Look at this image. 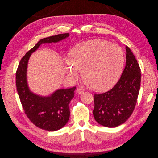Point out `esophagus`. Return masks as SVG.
I'll return each mask as SVG.
<instances>
[{"instance_id":"34e87169","label":"esophagus","mask_w":158,"mask_h":158,"mask_svg":"<svg viewBox=\"0 0 158 158\" xmlns=\"http://www.w3.org/2000/svg\"><path fill=\"white\" fill-rule=\"evenodd\" d=\"M84 92V90L80 87L77 89V93H78V94H82Z\"/></svg>"}]
</instances>
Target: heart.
<instances>
[{"label":"heart","mask_w":158,"mask_h":158,"mask_svg":"<svg viewBox=\"0 0 158 158\" xmlns=\"http://www.w3.org/2000/svg\"><path fill=\"white\" fill-rule=\"evenodd\" d=\"M64 60V69L70 77H77L81 69L88 85L96 91L110 89L118 81L125 62L124 52L118 45L102 39L84 41ZM97 62L96 63V62ZM95 67L93 70L91 65Z\"/></svg>","instance_id":"1"}]
</instances>
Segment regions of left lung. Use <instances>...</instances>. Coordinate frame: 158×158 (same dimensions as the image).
Listing matches in <instances>:
<instances>
[{
    "label": "left lung",
    "instance_id": "obj_1",
    "mask_svg": "<svg viewBox=\"0 0 158 158\" xmlns=\"http://www.w3.org/2000/svg\"><path fill=\"white\" fill-rule=\"evenodd\" d=\"M126 65L121 78L110 91L95 94L93 116L100 125L116 127L132 114L140 89L141 70L132 52L126 46Z\"/></svg>",
    "mask_w": 158,
    "mask_h": 158
}]
</instances>
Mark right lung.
<instances>
[{"label":"right lung","instance_id":"right-lung-1","mask_svg":"<svg viewBox=\"0 0 158 158\" xmlns=\"http://www.w3.org/2000/svg\"><path fill=\"white\" fill-rule=\"evenodd\" d=\"M69 36V33H64L40 40L22 57L16 72L17 90L25 114L36 127L48 131L60 129L68 122L70 116L69 105L74 97L76 87L58 89L46 96L34 93L27 84L28 61L31 54L41 44L56 43Z\"/></svg>","mask_w":158,"mask_h":158}]
</instances>
